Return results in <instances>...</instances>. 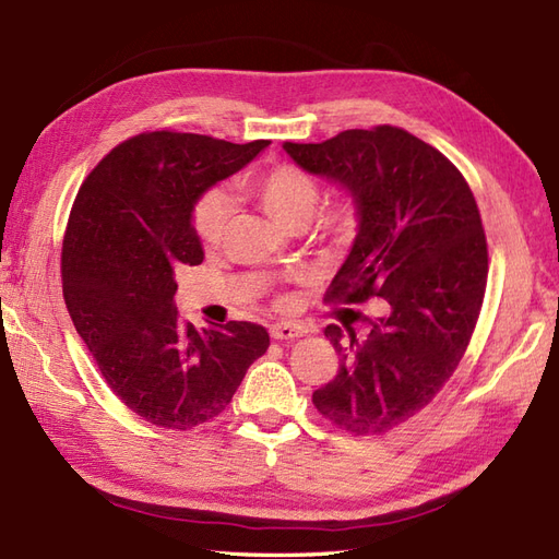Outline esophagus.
<instances>
[{
	"instance_id": "1",
	"label": "esophagus",
	"mask_w": 559,
	"mask_h": 559,
	"mask_svg": "<svg viewBox=\"0 0 559 559\" xmlns=\"http://www.w3.org/2000/svg\"><path fill=\"white\" fill-rule=\"evenodd\" d=\"M306 330L301 324H292V322H277L270 326V336L275 338V342H294V338L304 336Z\"/></svg>"
}]
</instances>
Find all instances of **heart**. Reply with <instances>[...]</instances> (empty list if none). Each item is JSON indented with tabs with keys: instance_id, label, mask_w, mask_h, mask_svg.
<instances>
[{
	"instance_id": "obj_1",
	"label": "heart",
	"mask_w": 559,
	"mask_h": 559,
	"mask_svg": "<svg viewBox=\"0 0 559 559\" xmlns=\"http://www.w3.org/2000/svg\"><path fill=\"white\" fill-rule=\"evenodd\" d=\"M251 192L261 203V209L284 227H304L312 211L320 203V182L298 166H272L263 175H258L251 182ZM229 217V201L221 192L203 194L192 211V227L201 243L215 247L223 239L225 225ZM358 227V213L350 201L332 203L318 215V233L332 241H346L353 237Z\"/></svg>"
}]
</instances>
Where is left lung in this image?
<instances>
[{
  "label": "left lung",
  "mask_w": 559,
  "mask_h": 559,
  "mask_svg": "<svg viewBox=\"0 0 559 559\" xmlns=\"http://www.w3.org/2000/svg\"><path fill=\"white\" fill-rule=\"evenodd\" d=\"M284 152L342 187L358 213L330 301L377 296L386 308L370 320L365 342L350 334L344 344L342 326L326 324L342 365L330 384L312 391V403L356 437L384 433L429 405L465 356L488 275L479 209L453 163L401 128L284 142Z\"/></svg>",
  "instance_id": "8db88e82"
}]
</instances>
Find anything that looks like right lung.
Returning <instances> with one entry per match:
<instances>
[{"mask_svg":"<svg viewBox=\"0 0 559 559\" xmlns=\"http://www.w3.org/2000/svg\"><path fill=\"white\" fill-rule=\"evenodd\" d=\"M267 144L144 132L106 154L75 197L61 251L66 308L106 384L156 427L187 431L221 415L270 346L261 324L197 330L175 308L177 272L203 261L194 203Z\"/></svg>","mask_w":559,"mask_h":559,"instance_id":"right-lung-1","label":"right lung"}]
</instances>
